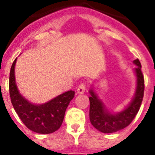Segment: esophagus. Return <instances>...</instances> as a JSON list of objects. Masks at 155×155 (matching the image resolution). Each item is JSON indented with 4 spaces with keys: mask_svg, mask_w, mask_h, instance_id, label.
<instances>
[{
    "mask_svg": "<svg viewBox=\"0 0 155 155\" xmlns=\"http://www.w3.org/2000/svg\"><path fill=\"white\" fill-rule=\"evenodd\" d=\"M85 88H86V84L84 83H82L80 84L77 87V93L78 94H83L85 91Z\"/></svg>",
    "mask_w": 155,
    "mask_h": 155,
    "instance_id": "1",
    "label": "esophagus"
}]
</instances>
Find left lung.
Returning a JSON list of instances; mask_svg holds the SVG:
<instances>
[{"label": "left lung", "instance_id": "left-lung-1", "mask_svg": "<svg viewBox=\"0 0 155 155\" xmlns=\"http://www.w3.org/2000/svg\"><path fill=\"white\" fill-rule=\"evenodd\" d=\"M137 66L135 68L137 76V89L132 102L120 113H111L104 106L103 103L96 95L93 90H90L89 118L92 125L102 133L111 134L117 132L127 127L137 115L142 104L144 96V76L141 68L142 65L138 58L134 61Z\"/></svg>", "mask_w": 155, "mask_h": 155}]
</instances>
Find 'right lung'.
I'll return each instance as SVG.
<instances>
[{"label": "right lung", "mask_w": 155, "mask_h": 155, "mask_svg": "<svg viewBox=\"0 0 155 155\" xmlns=\"http://www.w3.org/2000/svg\"><path fill=\"white\" fill-rule=\"evenodd\" d=\"M13 61L9 74V96L16 113L24 125L34 132L47 134L55 132L63 123L66 109L75 96L74 91H68L59 95L47 103L36 105L21 96L15 83Z\"/></svg>", "instance_id": "add662e5"}]
</instances>
